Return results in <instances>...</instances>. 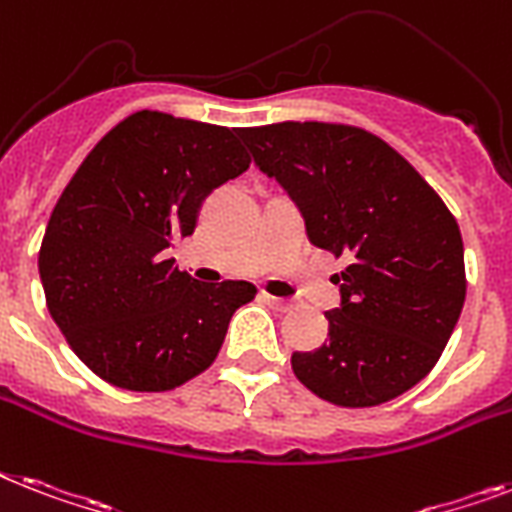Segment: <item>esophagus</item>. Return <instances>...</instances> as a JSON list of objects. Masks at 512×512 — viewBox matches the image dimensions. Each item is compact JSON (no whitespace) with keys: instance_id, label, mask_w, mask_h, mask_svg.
I'll use <instances>...</instances> for the list:
<instances>
[{"instance_id":"obj_1","label":"esophagus","mask_w":512,"mask_h":512,"mask_svg":"<svg viewBox=\"0 0 512 512\" xmlns=\"http://www.w3.org/2000/svg\"><path fill=\"white\" fill-rule=\"evenodd\" d=\"M260 299H263V302H268L270 307H276V310H281V313H284V310H292V302H289V299L273 297V294H268V292H260Z\"/></svg>"}]
</instances>
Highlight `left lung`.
I'll list each match as a JSON object with an SVG mask.
<instances>
[{
    "mask_svg": "<svg viewBox=\"0 0 512 512\" xmlns=\"http://www.w3.org/2000/svg\"><path fill=\"white\" fill-rule=\"evenodd\" d=\"M255 165L284 186L307 239L347 268L328 342L294 352L292 371L321 400L373 407L431 371L465 302L463 236L442 197L384 139L342 123L242 128Z\"/></svg>",
    "mask_w": 512,
    "mask_h": 512,
    "instance_id": "8db88e82",
    "label": "left lung"
}]
</instances>
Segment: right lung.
I'll use <instances>...</instances> for the list:
<instances>
[{"label":"right lung","mask_w":512,"mask_h":512,"mask_svg":"<svg viewBox=\"0 0 512 512\" xmlns=\"http://www.w3.org/2000/svg\"><path fill=\"white\" fill-rule=\"evenodd\" d=\"M242 128L141 110L91 149L52 210L39 276L70 350L107 384L168 392L213 365L247 281L202 284L168 247L205 197L242 176Z\"/></svg>","instance_id":"obj_1"}]
</instances>
